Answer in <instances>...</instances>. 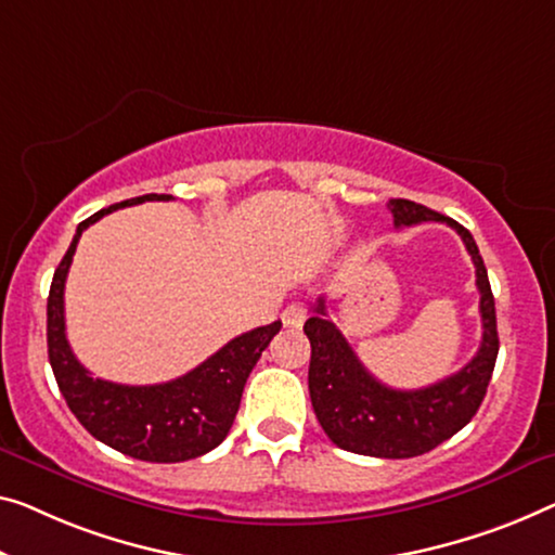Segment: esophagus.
Here are the masks:
<instances>
[{
  "mask_svg": "<svg viewBox=\"0 0 555 555\" xmlns=\"http://www.w3.org/2000/svg\"><path fill=\"white\" fill-rule=\"evenodd\" d=\"M306 313H309V306L304 301H292L281 313V321H284L286 326H301L306 321Z\"/></svg>",
  "mask_w": 555,
  "mask_h": 555,
  "instance_id": "esophagus-1",
  "label": "esophagus"
}]
</instances>
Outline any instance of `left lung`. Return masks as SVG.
I'll return each mask as SVG.
<instances>
[{
    "label": "left lung",
    "instance_id": "1",
    "mask_svg": "<svg viewBox=\"0 0 555 555\" xmlns=\"http://www.w3.org/2000/svg\"><path fill=\"white\" fill-rule=\"evenodd\" d=\"M388 209L396 227L441 221L459 231L474 259L481 294V346L453 376L426 388L401 391L369 374L341 331L326 319V304L319 299L304 324V334L311 341L309 393L321 428L338 449L376 459H411L436 449L476 416L499 357V331L489 274L470 231L409 198H391Z\"/></svg>",
    "mask_w": 555,
    "mask_h": 555
}]
</instances>
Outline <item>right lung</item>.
<instances>
[{
	"label": "right lung",
	"instance_id": "add662e5",
	"mask_svg": "<svg viewBox=\"0 0 555 555\" xmlns=\"http://www.w3.org/2000/svg\"><path fill=\"white\" fill-rule=\"evenodd\" d=\"M169 194H146L96 211L77 227L69 249L54 271L47 299V349L66 406L79 424L112 449L152 463H179L204 456L224 441L234 424L251 369L281 321L231 338L214 357L167 384L127 386L94 378L74 357L64 326V281L81 231L104 217L142 202H169Z\"/></svg>",
	"mask_w": 555,
	"mask_h": 555
}]
</instances>
